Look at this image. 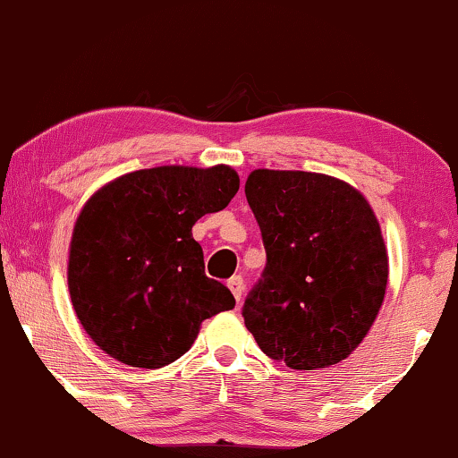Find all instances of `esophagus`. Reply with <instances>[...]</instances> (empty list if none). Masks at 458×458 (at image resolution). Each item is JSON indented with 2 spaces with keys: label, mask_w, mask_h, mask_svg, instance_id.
<instances>
[{
  "label": "esophagus",
  "mask_w": 458,
  "mask_h": 458,
  "mask_svg": "<svg viewBox=\"0 0 458 458\" xmlns=\"http://www.w3.org/2000/svg\"><path fill=\"white\" fill-rule=\"evenodd\" d=\"M227 284H229V288H231V293H233L235 301H237V302L242 301V297H243V288H245L243 278H242V276H233V278H229Z\"/></svg>",
  "instance_id": "esophagus-1"
}]
</instances>
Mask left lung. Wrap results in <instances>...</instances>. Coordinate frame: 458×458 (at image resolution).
Segmentation results:
<instances>
[{"mask_svg": "<svg viewBox=\"0 0 458 458\" xmlns=\"http://www.w3.org/2000/svg\"><path fill=\"white\" fill-rule=\"evenodd\" d=\"M245 199L266 248L245 327L266 356L294 370L348 358L375 323L389 278L367 199L332 175L293 170H253Z\"/></svg>", "mask_w": 458, "mask_h": 458, "instance_id": "left-lung-1", "label": "left lung"}]
</instances>
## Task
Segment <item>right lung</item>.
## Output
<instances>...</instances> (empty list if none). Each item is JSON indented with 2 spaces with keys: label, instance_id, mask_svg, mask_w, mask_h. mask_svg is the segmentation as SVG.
Returning a JSON list of instances; mask_svg holds the SVG:
<instances>
[{
  "label": "right lung",
  "instance_id": "1",
  "mask_svg": "<svg viewBox=\"0 0 458 458\" xmlns=\"http://www.w3.org/2000/svg\"><path fill=\"white\" fill-rule=\"evenodd\" d=\"M229 165H161L108 182L77 216L67 283L75 315L118 362L161 369L192 346L200 323L235 307L205 274L194 223L229 205Z\"/></svg>",
  "mask_w": 458,
  "mask_h": 458
}]
</instances>
